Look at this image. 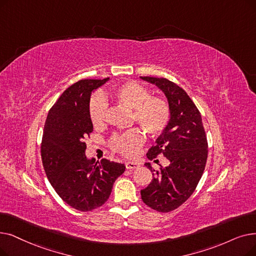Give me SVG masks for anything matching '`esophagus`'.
<instances>
[{"label": "esophagus", "mask_w": 256, "mask_h": 256, "mask_svg": "<svg viewBox=\"0 0 256 256\" xmlns=\"http://www.w3.org/2000/svg\"><path fill=\"white\" fill-rule=\"evenodd\" d=\"M126 170H135V168H139V163L132 162V161H128V162L126 163Z\"/></svg>", "instance_id": "34e87169"}]
</instances>
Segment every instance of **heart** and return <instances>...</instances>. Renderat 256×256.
<instances>
[{
	"label": "heart",
	"instance_id": "1",
	"mask_svg": "<svg viewBox=\"0 0 256 256\" xmlns=\"http://www.w3.org/2000/svg\"><path fill=\"white\" fill-rule=\"evenodd\" d=\"M114 100L130 108L134 120L148 135L159 136L168 126L170 108L163 97L152 96L148 88L136 82H128L113 90ZM108 104L102 94H96L88 106V117L95 128H100L106 124ZM144 143V135L137 128L126 130L113 136L110 144L115 152L134 157Z\"/></svg>",
	"mask_w": 256,
	"mask_h": 256
}]
</instances>
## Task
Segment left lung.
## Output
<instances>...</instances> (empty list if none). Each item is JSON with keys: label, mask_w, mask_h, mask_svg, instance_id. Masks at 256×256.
Here are the masks:
<instances>
[{"label": "left lung", "mask_w": 256, "mask_h": 256, "mask_svg": "<svg viewBox=\"0 0 256 256\" xmlns=\"http://www.w3.org/2000/svg\"><path fill=\"white\" fill-rule=\"evenodd\" d=\"M140 78L157 86L170 108L168 126L146 154L150 160L163 154L170 163L159 170L146 163L154 178L141 190V198L154 210L170 212L192 194L201 179L208 154L207 137L201 113L182 88L166 78Z\"/></svg>", "instance_id": "left-lung-1"}]
</instances>
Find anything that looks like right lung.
Returning a JSON list of instances; mask_svg holds the SVG:
<instances>
[{"mask_svg":"<svg viewBox=\"0 0 256 256\" xmlns=\"http://www.w3.org/2000/svg\"><path fill=\"white\" fill-rule=\"evenodd\" d=\"M110 78L82 80L60 95L50 108L44 128L40 154L49 182L66 204L80 211L102 206L124 164L86 157L93 126L88 117L91 94Z\"/></svg>","mask_w":256,"mask_h":256,"instance_id":"add662e5","label":"right lung"}]
</instances>
